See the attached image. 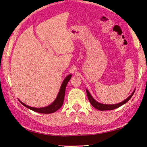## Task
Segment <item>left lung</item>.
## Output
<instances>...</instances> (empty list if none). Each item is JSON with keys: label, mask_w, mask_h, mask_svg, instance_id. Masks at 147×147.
I'll return each mask as SVG.
<instances>
[{"label": "left lung", "mask_w": 147, "mask_h": 147, "mask_svg": "<svg viewBox=\"0 0 147 147\" xmlns=\"http://www.w3.org/2000/svg\"><path fill=\"white\" fill-rule=\"evenodd\" d=\"M86 93H87V95H88V100H89V101L90 102V104L92 105V106L96 108V109L100 110V111H106V110H113V109H117V108L120 107L122 106V105L125 104L126 102H128L131 98L132 97V96L133 95V94L135 91V90L133 91V92L131 93V95H129L128 97H127L125 100H124L123 101L121 102L120 103H118V104H101V103H99L96 100H95V99L93 98V97L91 95L90 93L89 92V91H88L87 89H86Z\"/></svg>", "instance_id": "left-lung-1"}]
</instances>
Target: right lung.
<instances>
[{
	"mask_svg": "<svg viewBox=\"0 0 147 147\" xmlns=\"http://www.w3.org/2000/svg\"><path fill=\"white\" fill-rule=\"evenodd\" d=\"M71 77V75L69 74L68 76L65 77V79L63 80L62 82V84L61 86L60 90L59 91V93L57 94V96H56L55 100L52 102L49 106L44 107H33L27 106V105L23 103L20 100H18L20 102V103L24 105L25 107L27 108H29V109H31L33 111L40 113H44V114H50V113H53L56 112V111L61 108L63 104V102H64V98H65V90H66V85H67L68 81H70Z\"/></svg>",
	"mask_w": 147,
	"mask_h": 147,
	"instance_id": "add662e5",
	"label": "right lung"
}]
</instances>
